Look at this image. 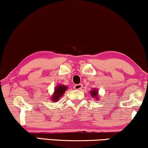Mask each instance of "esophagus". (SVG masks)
<instances>
[{
	"mask_svg": "<svg viewBox=\"0 0 148 148\" xmlns=\"http://www.w3.org/2000/svg\"><path fill=\"white\" fill-rule=\"evenodd\" d=\"M82 84H75L74 86V88L75 90H81L82 88Z\"/></svg>",
	"mask_w": 148,
	"mask_h": 148,
	"instance_id": "esophagus-1",
	"label": "esophagus"
}]
</instances>
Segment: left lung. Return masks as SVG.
I'll use <instances>...</instances> for the list:
<instances>
[{
  "label": "left lung",
  "mask_w": 148,
  "mask_h": 148,
  "mask_svg": "<svg viewBox=\"0 0 148 148\" xmlns=\"http://www.w3.org/2000/svg\"><path fill=\"white\" fill-rule=\"evenodd\" d=\"M90 94H91V95H92V97H95L97 96L98 92H97V90H91ZM96 99H97V98H96Z\"/></svg>",
  "instance_id": "obj_1"
}]
</instances>
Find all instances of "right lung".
Listing matches in <instances>:
<instances>
[{
	"instance_id": "obj_1",
	"label": "right lung",
	"mask_w": 148,
	"mask_h": 148,
	"mask_svg": "<svg viewBox=\"0 0 148 148\" xmlns=\"http://www.w3.org/2000/svg\"><path fill=\"white\" fill-rule=\"evenodd\" d=\"M66 89L67 87L65 86H58L57 88H56V89H55V93L52 97L53 101H58V99H59L60 97H61V96L64 94V92L66 90Z\"/></svg>"
}]
</instances>
